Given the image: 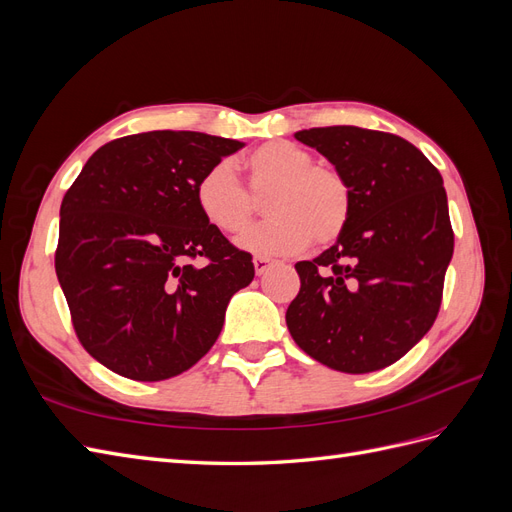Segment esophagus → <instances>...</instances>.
<instances>
[{"label": "esophagus", "mask_w": 512, "mask_h": 512, "mask_svg": "<svg viewBox=\"0 0 512 512\" xmlns=\"http://www.w3.org/2000/svg\"><path fill=\"white\" fill-rule=\"evenodd\" d=\"M271 265H273V262L269 258H262V256L254 258V271H256V275H265L271 269Z\"/></svg>", "instance_id": "1"}]
</instances>
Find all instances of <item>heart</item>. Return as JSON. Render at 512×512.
<instances>
[{
    "label": "heart",
    "mask_w": 512,
    "mask_h": 512,
    "mask_svg": "<svg viewBox=\"0 0 512 512\" xmlns=\"http://www.w3.org/2000/svg\"><path fill=\"white\" fill-rule=\"evenodd\" d=\"M245 173L255 196L269 194L267 222L247 228L237 239L241 250L256 256L297 254L309 243L329 245L342 237L352 211L346 179L329 166H316L314 156L290 141H271L245 160ZM196 207L205 222L224 235H235L256 211L228 162L209 166L196 183Z\"/></svg>",
    "instance_id": "obj_1"
}]
</instances>
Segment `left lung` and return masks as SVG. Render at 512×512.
<instances>
[{
	"mask_svg": "<svg viewBox=\"0 0 512 512\" xmlns=\"http://www.w3.org/2000/svg\"><path fill=\"white\" fill-rule=\"evenodd\" d=\"M297 141L348 183L352 211L333 247L294 265L301 290L286 324L297 346L344 374L399 361L438 316L453 228L444 181L406 138L356 126L312 128Z\"/></svg>",
	"mask_w": 512,
	"mask_h": 512,
	"instance_id": "1",
	"label": "left lung"
}]
</instances>
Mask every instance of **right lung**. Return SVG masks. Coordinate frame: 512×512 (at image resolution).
Segmentation results:
<instances>
[{
	"mask_svg": "<svg viewBox=\"0 0 512 512\" xmlns=\"http://www.w3.org/2000/svg\"><path fill=\"white\" fill-rule=\"evenodd\" d=\"M241 147L185 130L123 136L87 160L61 200L57 280L83 348L115 374H183L254 280L252 256L196 207L200 175Z\"/></svg>",
	"mask_w": 512,
	"mask_h": 512,
	"instance_id": "1",
	"label": "right lung"
}]
</instances>
